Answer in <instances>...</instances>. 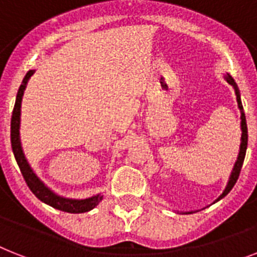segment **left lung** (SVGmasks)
<instances>
[{
  "label": "left lung",
  "mask_w": 257,
  "mask_h": 257,
  "mask_svg": "<svg viewBox=\"0 0 257 257\" xmlns=\"http://www.w3.org/2000/svg\"><path fill=\"white\" fill-rule=\"evenodd\" d=\"M228 83L231 85H233V88H235V93H236V101H237V107L240 109V118H241V143H240V150H239V156H237V160L233 165V169H232V173H231L230 179H228V183H227L226 189L220 194V197L216 199L215 202L220 201L223 197H226L227 194L230 193L232 187L235 186V183H236L237 178H239V174H240V170H241V166H243V162H244V157H245V152H247V144H248V129H247V121H245V114H244V110H243V105H241V100H240V93H239V89L236 87V83L231 78L230 75L227 74L224 76ZM191 214V212H189Z\"/></svg>",
  "instance_id": "8db88e82"
}]
</instances>
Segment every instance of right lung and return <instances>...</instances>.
<instances>
[{
    "instance_id": "1",
    "label": "right lung",
    "mask_w": 257,
    "mask_h": 257,
    "mask_svg": "<svg viewBox=\"0 0 257 257\" xmlns=\"http://www.w3.org/2000/svg\"><path fill=\"white\" fill-rule=\"evenodd\" d=\"M33 74H34V70H30L24 78V80H22V84H21L20 89H18V93H17L13 114H12L10 140H12V149H13L17 164L20 166L21 173H22V176H24L29 189L33 191V194L38 198L39 201L49 204V206L56 208V210H60V211L64 212H71V214H80V212L91 211L103 199V195L97 194V195H93V197L87 198V199H70V198H63L60 197V195H56L53 190H50L49 187L46 186L45 183L38 178V176L33 172V169L30 168V165H29L26 157H25L20 140L21 103H22V96H24L27 81H29V79L31 78Z\"/></svg>"
}]
</instances>
